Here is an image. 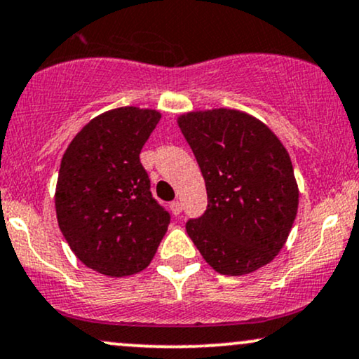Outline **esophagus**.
<instances>
[{
    "label": "esophagus",
    "mask_w": 359,
    "mask_h": 359,
    "mask_svg": "<svg viewBox=\"0 0 359 359\" xmlns=\"http://www.w3.org/2000/svg\"><path fill=\"white\" fill-rule=\"evenodd\" d=\"M170 211H172V214H174V216H179V214L182 212V203H180V201H172Z\"/></svg>",
    "instance_id": "obj_1"
}]
</instances>
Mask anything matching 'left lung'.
Instances as JSON below:
<instances>
[{
  "label": "left lung",
  "instance_id": "8db88e82",
  "mask_svg": "<svg viewBox=\"0 0 359 359\" xmlns=\"http://www.w3.org/2000/svg\"><path fill=\"white\" fill-rule=\"evenodd\" d=\"M179 126L208 191L203 216L185 229L222 275H246L285 245L299 205L290 156L269 126L236 109L187 113Z\"/></svg>",
  "mask_w": 359,
  "mask_h": 359
}]
</instances>
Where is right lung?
Returning a JSON list of instances; mask_svg holds the SVG:
<instances>
[{
  "instance_id": "add662e5",
  "label": "right lung",
  "mask_w": 359,
  "mask_h": 359,
  "mask_svg": "<svg viewBox=\"0 0 359 359\" xmlns=\"http://www.w3.org/2000/svg\"><path fill=\"white\" fill-rule=\"evenodd\" d=\"M160 113L133 106L89 121L62 156L57 221L76 257L109 277L147 269L170 224L151 196L140 151Z\"/></svg>"
}]
</instances>
